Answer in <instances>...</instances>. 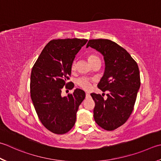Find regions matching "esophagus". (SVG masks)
Listing matches in <instances>:
<instances>
[{
	"instance_id": "1",
	"label": "esophagus",
	"mask_w": 161,
	"mask_h": 161,
	"mask_svg": "<svg viewBox=\"0 0 161 161\" xmlns=\"http://www.w3.org/2000/svg\"><path fill=\"white\" fill-rule=\"evenodd\" d=\"M89 96H90V94L89 93H86V97H89Z\"/></svg>"
}]
</instances>
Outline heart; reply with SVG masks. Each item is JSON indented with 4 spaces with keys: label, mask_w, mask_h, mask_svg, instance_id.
Here are the masks:
<instances>
[{
    "label": "heart",
    "mask_w": 161,
    "mask_h": 161,
    "mask_svg": "<svg viewBox=\"0 0 161 161\" xmlns=\"http://www.w3.org/2000/svg\"><path fill=\"white\" fill-rule=\"evenodd\" d=\"M88 61H89L91 65H92L95 62H96L97 61H100V60L96 55H90V56H89V57H88ZM75 65H76V63H75V61H73L72 64V65H71L72 70H75ZM77 84L81 88V89H83L86 91H89L91 89V88H92L91 80H90V79L85 77H82L77 79Z\"/></svg>",
    "instance_id": "heart-1"
}]
</instances>
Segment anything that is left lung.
Masks as SVG:
<instances>
[{
	"label": "left lung",
	"mask_w": 161,
	"mask_h": 161,
	"mask_svg": "<svg viewBox=\"0 0 161 161\" xmlns=\"http://www.w3.org/2000/svg\"><path fill=\"white\" fill-rule=\"evenodd\" d=\"M91 47L104 57L105 72L97 87L108 91V98L91 93L95 102L93 117L96 124L106 130H114L130 117L140 86V70L137 63L126 50L112 40H89Z\"/></svg>",
	"instance_id": "1"
}]
</instances>
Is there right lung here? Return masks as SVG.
I'll use <instances>...</instances> for the list:
<instances>
[{
	"label": "right lung",
	"instance_id": "add662e5",
	"mask_svg": "<svg viewBox=\"0 0 161 161\" xmlns=\"http://www.w3.org/2000/svg\"><path fill=\"white\" fill-rule=\"evenodd\" d=\"M86 39H58L45 47L31 74V97L41 123L55 134H65L74 126L85 92L76 89L61 96L64 86L72 89L71 65Z\"/></svg>",
	"mask_w": 161,
	"mask_h": 161
}]
</instances>
